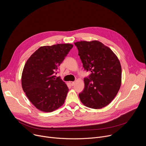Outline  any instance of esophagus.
<instances>
[{
    "label": "esophagus",
    "mask_w": 146,
    "mask_h": 146,
    "mask_svg": "<svg viewBox=\"0 0 146 146\" xmlns=\"http://www.w3.org/2000/svg\"><path fill=\"white\" fill-rule=\"evenodd\" d=\"M69 83H70V85H71L72 86H73L74 85V84H75V82H74V81H70Z\"/></svg>",
    "instance_id": "34e87169"
}]
</instances>
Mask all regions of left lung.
Segmentation results:
<instances>
[{"instance_id": "1", "label": "left lung", "mask_w": 146, "mask_h": 146, "mask_svg": "<svg viewBox=\"0 0 146 146\" xmlns=\"http://www.w3.org/2000/svg\"><path fill=\"white\" fill-rule=\"evenodd\" d=\"M83 67L91 74L85 77L84 89L79 94L86 106L102 109L114 99L121 84V66L112 50L99 41L74 43Z\"/></svg>"}]
</instances>
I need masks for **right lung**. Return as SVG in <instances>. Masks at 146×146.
I'll return each mask as SVG.
<instances>
[{
	"instance_id": "right-lung-1",
	"label": "right lung",
	"mask_w": 146,
	"mask_h": 146,
	"mask_svg": "<svg viewBox=\"0 0 146 146\" xmlns=\"http://www.w3.org/2000/svg\"><path fill=\"white\" fill-rule=\"evenodd\" d=\"M73 47L70 44L41 47L26 62L21 78L23 89L31 102L41 111H53L65 102L68 87L55 74Z\"/></svg>"
}]
</instances>
